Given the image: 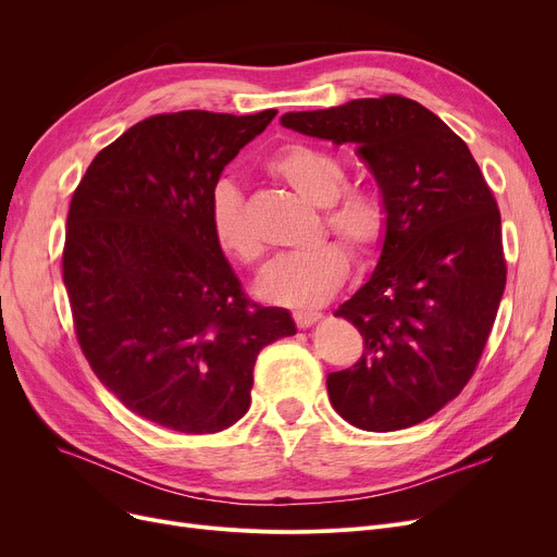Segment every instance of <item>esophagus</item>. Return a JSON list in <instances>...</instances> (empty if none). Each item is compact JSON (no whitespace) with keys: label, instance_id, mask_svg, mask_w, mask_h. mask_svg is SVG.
Here are the masks:
<instances>
[{"label":"esophagus","instance_id":"obj_1","mask_svg":"<svg viewBox=\"0 0 557 557\" xmlns=\"http://www.w3.org/2000/svg\"><path fill=\"white\" fill-rule=\"evenodd\" d=\"M294 318H296V325L300 327V330H307V327H311V325H315L320 318V313H315V311H296L294 313Z\"/></svg>","mask_w":557,"mask_h":557}]
</instances>
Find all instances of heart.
I'll list each match as a JSON object with an SVG mask.
<instances>
[{
	"label": "heart",
	"mask_w": 557,
	"mask_h": 557,
	"mask_svg": "<svg viewBox=\"0 0 557 557\" xmlns=\"http://www.w3.org/2000/svg\"><path fill=\"white\" fill-rule=\"evenodd\" d=\"M263 171L323 208L325 227L338 234L359 259L372 257L386 242L391 225L386 198L368 185L343 188L347 173L336 156L302 141H290L267 158ZM208 219L219 250L242 267H255L263 255V242L246 212L242 189L232 181L214 185ZM347 273V248L338 242H323L311 250L275 257L263 269L257 294L280 307L315 309L336 296Z\"/></svg>",
	"instance_id": "1"
}]
</instances>
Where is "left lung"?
I'll use <instances>...</instances> for the list:
<instances>
[{"label": "left lung", "mask_w": 557, "mask_h": 557, "mask_svg": "<svg viewBox=\"0 0 557 557\" xmlns=\"http://www.w3.org/2000/svg\"><path fill=\"white\" fill-rule=\"evenodd\" d=\"M282 126L355 144L388 202L372 277L343 302L366 349L332 372V406L366 431L424 422L470 382L506 288L502 214L467 144L413 99L286 112Z\"/></svg>", "instance_id": "1"}]
</instances>
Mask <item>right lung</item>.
Listing matches in <instances>:
<instances>
[{
    "instance_id": "add662e5",
    "label": "right lung",
    "mask_w": 557,
    "mask_h": 557,
    "mask_svg": "<svg viewBox=\"0 0 557 557\" xmlns=\"http://www.w3.org/2000/svg\"><path fill=\"white\" fill-rule=\"evenodd\" d=\"M277 110L153 114L97 153L67 214L63 282L76 341L101 384L144 420L216 433L250 406L267 345L296 334L219 250L210 194Z\"/></svg>"
}]
</instances>
